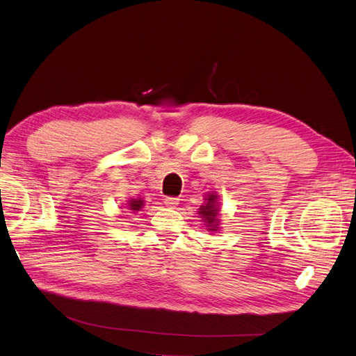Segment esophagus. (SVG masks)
I'll list each match as a JSON object with an SVG mask.
<instances>
[{
  "mask_svg": "<svg viewBox=\"0 0 356 356\" xmlns=\"http://www.w3.org/2000/svg\"><path fill=\"white\" fill-rule=\"evenodd\" d=\"M165 204L168 208H177L178 207V203H179V199H177V197H165Z\"/></svg>",
  "mask_w": 356,
  "mask_h": 356,
  "instance_id": "esophagus-1",
  "label": "esophagus"
}]
</instances>
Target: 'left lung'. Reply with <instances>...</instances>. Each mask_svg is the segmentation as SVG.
I'll list each match as a JSON object with an SVG mask.
<instances>
[{"label": "left lung", "mask_w": 356, "mask_h": 356, "mask_svg": "<svg viewBox=\"0 0 356 356\" xmlns=\"http://www.w3.org/2000/svg\"><path fill=\"white\" fill-rule=\"evenodd\" d=\"M217 195L212 193V195H208L207 199H204V203L199 208L200 217L203 218L204 224H207L208 230L215 232L218 230V207H217Z\"/></svg>", "instance_id": "left-lung-1"}]
</instances>
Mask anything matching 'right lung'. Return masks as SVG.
<instances>
[{
    "label": "right lung",
    "mask_w": 356,
    "mask_h": 356,
    "mask_svg": "<svg viewBox=\"0 0 356 356\" xmlns=\"http://www.w3.org/2000/svg\"><path fill=\"white\" fill-rule=\"evenodd\" d=\"M144 207V200L141 199H131L127 202V208L131 211H139Z\"/></svg>",
    "instance_id": "add662e5"
}]
</instances>
